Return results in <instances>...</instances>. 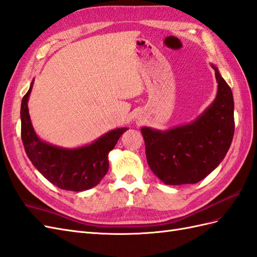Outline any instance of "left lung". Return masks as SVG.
Here are the masks:
<instances>
[{
	"mask_svg": "<svg viewBox=\"0 0 257 257\" xmlns=\"http://www.w3.org/2000/svg\"><path fill=\"white\" fill-rule=\"evenodd\" d=\"M217 94L194 120L167 130L142 127L148 164L165 185H191L205 178L225 159L234 134L232 91L212 64Z\"/></svg>",
	"mask_w": 257,
	"mask_h": 257,
	"instance_id": "obj_1",
	"label": "left lung"
}]
</instances>
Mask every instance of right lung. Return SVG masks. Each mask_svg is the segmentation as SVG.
<instances>
[{"label": "right lung", "mask_w": 257, "mask_h": 257, "mask_svg": "<svg viewBox=\"0 0 257 257\" xmlns=\"http://www.w3.org/2000/svg\"><path fill=\"white\" fill-rule=\"evenodd\" d=\"M35 80L21 106L22 140L28 159L45 179L67 191L80 192L100 183L108 170V153L128 128H116L78 148H62L43 141L32 126L28 101Z\"/></svg>", "instance_id": "1"}]
</instances>
